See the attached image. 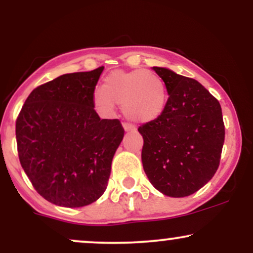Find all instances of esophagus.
<instances>
[{"instance_id":"34e87169","label":"esophagus","mask_w":253,"mask_h":253,"mask_svg":"<svg viewBox=\"0 0 253 253\" xmlns=\"http://www.w3.org/2000/svg\"><path fill=\"white\" fill-rule=\"evenodd\" d=\"M123 127H124V129L126 130V132H132V130H135V128L133 126H130V125H127V124H124L123 125Z\"/></svg>"}]
</instances>
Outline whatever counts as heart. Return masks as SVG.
<instances>
[{
    "mask_svg": "<svg viewBox=\"0 0 253 253\" xmlns=\"http://www.w3.org/2000/svg\"><path fill=\"white\" fill-rule=\"evenodd\" d=\"M92 102L102 114H112L115 104L123 106L127 119L147 124L164 113L168 90L163 80L152 71L117 70L104 77L102 90H95Z\"/></svg>",
    "mask_w": 253,
    "mask_h": 253,
    "instance_id": "heart-1",
    "label": "heart"
}]
</instances>
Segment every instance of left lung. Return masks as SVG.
Returning a JSON list of instances; mask_svg holds the SVG:
<instances>
[{"label":"left lung","mask_w":253,"mask_h":253,"mask_svg":"<svg viewBox=\"0 0 253 253\" xmlns=\"http://www.w3.org/2000/svg\"><path fill=\"white\" fill-rule=\"evenodd\" d=\"M152 69L165 83L169 98L161 117L138 128L144 139V171L164 195L189 196L219 168L225 140L221 107L193 78L167 68Z\"/></svg>","instance_id":"obj_1"}]
</instances>
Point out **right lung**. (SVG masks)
<instances>
[{"mask_svg":"<svg viewBox=\"0 0 253 253\" xmlns=\"http://www.w3.org/2000/svg\"><path fill=\"white\" fill-rule=\"evenodd\" d=\"M103 66L65 74L38 86L16 120L19 159L43 199L78 208L103 195L125 130L118 119H100L94 90Z\"/></svg>","mask_w":253,"mask_h":253,"instance_id":"right-lung-1","label":"right lung"}]
</instances>
